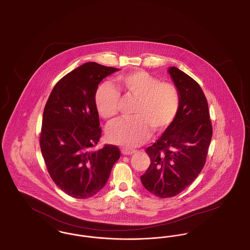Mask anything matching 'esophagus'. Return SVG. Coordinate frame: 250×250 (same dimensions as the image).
<instances>
[{
  "instance_id": "esophagus-1",
  "label": "esophagus",
  "mask_w": 250,
  "mask_h": 250,
  "mask_svg": "<svg viewBox=\"0 0 250 250\" xmlns=\"http://www.w3.org/2000/svg\"><path fill=\"white\" fill-rule=\"evenodd\" d=\"M121 152L122 154L125 155H133L136 151L135 150H130V149H127V148H122L121 149Z\"/></svg>"
}]
</instances>
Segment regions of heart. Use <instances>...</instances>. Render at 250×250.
<instances>
[{
	"label": "heart",
	"mask_w": 250,
	"mask_h": 250,
	"mask_svg": "<svg viewBox=\"0 0 250 250\" xmlns=\"http://www.w3.org/2000/svg\"><path fill=\"white\" fill-rule=\"evenodd\" d=\"M120 94L134 98L136 103L131 119H122L109 125L107 140L110 143L133 148L145 143L152 129L161 132L167 128L177 116L180 95L171 83L159 82L143 70L120 75L116 87L109 83L98 86L95 94L96 109L104 119H113L119 110Z\"/></svg>",
	"instance_id": "heart-1"
}]
</instances>
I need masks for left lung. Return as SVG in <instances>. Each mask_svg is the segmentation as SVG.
I'll return each instance as SVG.
<instances>
[{
    "label": "left lung",
    "mask_w": 250,
    "mask_h": 250,
    "mask_svg": "<svg viewBox=\"0 0 250 250\" xmlns=\"http://www.w3.org/2000/svg\"><path fill=\"white\" fill-rule=\"evenodd\" d=\"M168 73L180 95L178 113L161 137L146 149L151 164L141 176L143 187L162 199L178 195L198 177L213 135L201 86L175 66L169 67Z\"/></svg>",
    "instance_id": "obj_1"
}]
</instances>
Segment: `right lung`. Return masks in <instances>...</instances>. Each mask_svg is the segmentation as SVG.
<instances>
[{
  "instance_id": "right-lung-1",
  "label": "right lung",
  "mask_w": 250,
  "mask_h": 250,
  "mask_svg": "<svg viewBox=\"0 0 250 250\" xmlns=\"http://www.w3.org/2000/svg\"><path fill=\"white\" fill-rule=\"evenodd\" d=\"M118 68L86 62L62 77L44 108L40 148L48 173L60 189L76 199L101 190L120 158L119 148L95 150L101 137L95 104L98 84Z\"/></svg>"
}]
</instances>
